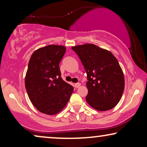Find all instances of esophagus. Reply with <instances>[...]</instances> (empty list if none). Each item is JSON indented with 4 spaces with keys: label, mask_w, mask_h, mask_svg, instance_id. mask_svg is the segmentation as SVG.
Here are the masks:
<instances>
[{
    "label": "esophagus",
    "mask_w": 147,
    "mask_h": 147,
    "mask_svg": "<svg viewBox=\"0 0 147 147\" xmlns=\"http://www.w3.org/2000/svg\"><path fill=\"white\" fill-rule=\"evenodd\" d=\"M80 86H81V84H80V83H76V84H74V87H75L76 88H79Z\"/></svg>",
    "instance_id": "34e87169"
}]
</instances>
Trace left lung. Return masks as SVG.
I'll list each match as a JSON object with an SVG mask.
<instances>
[{
	"instance_id": "obj_1",
	"label": "left lung",
	"mask_w": 147,
	"mask_h": 147,
	"mask_svg": "<svg viewBox=\"0 0 147 147\" xmlns=\"http://www.w3.org/2000/svg\"><path fill=\"white\" fill-rule=\"evenodd\" d=\"M87 74L86 100L94 109L106 111L116 106L124 89L123 72L111 52L94 44L72 47Z\"/></svg>"
}]
</instances>
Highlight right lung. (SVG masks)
Masks as SVG:
<instances>
[{
    "mask_svg": "<svg viewBox=\"0 0 147 147\" xmlns=\"http://www.w3.org/2000/svg\"><path fill=\"white\" fill-rule=\"evenodd\" d=\"M63 46L50 45L36 50L30 58L25 88L33 106L42 113L53 115L65 107L74 87L61 78L59 63Z\"/></svg>",
    "mask_w": 147,
    "mask_h": 147,
    "instance_id": "add662e5",
    "label": "right lung"
}]
</instances>
